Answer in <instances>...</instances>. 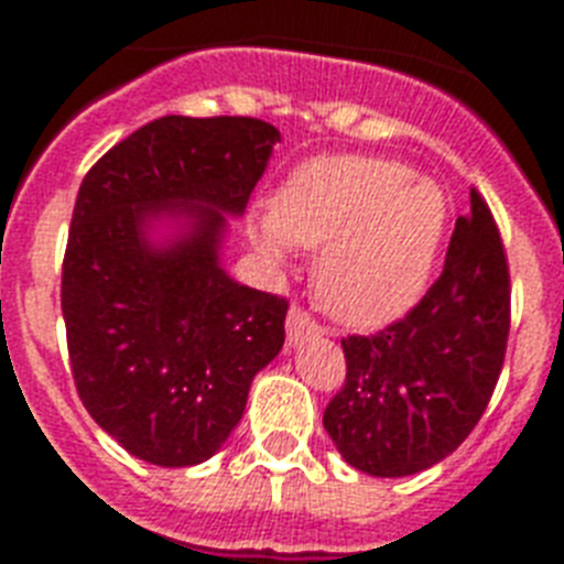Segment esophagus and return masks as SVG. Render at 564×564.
<instances>
[{
	"mask_svg": "<svg viewBox=\"0 0 564 564\" xmlns=\"http://www.w3.org/2000/svg\"><path fill=\"white\" fill-rule=\"evenodd\" d=\"M318 336V325L301 307H292L286 316V348H299L307 339Z\"/></svg>",
	"mask_w": 564,
	"mask_h": 564,
	"instance_id": "esophagus-1",
	"label": "esophagus"
}]
</instances>
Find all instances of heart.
<instances>
[{"mask_svg":"<svg viewBox=\"0 0 564 564\" xmlns=\"http://www.w3.org/2000/svg\"><path fill=\"white\" fill-rule=\"evenodd\" d=\"M447 234L433 181L383 158H318L251 219L254 246L283 263L292 246L322 251L316 295L343 325L386 327L427 292Z\"/></svg>","mask_w":564,"mask_h":564,"instance_id":"1","label":"heart"}]
</instances>
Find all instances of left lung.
I'll return each mask as SVG.
<instances>
[{"label": "left lung", "mask_w": 564, "mask_h": 564, "mask_svg": "<svg viewBox=\"0 0 564 564\" xmlns=\"http://www.w3.org/2000/svg\"><path fill=\"white\" fill-rule=\"evenodd\" d=\"M509 269L491 210L471 189L445 269L419 307L375 336L343 339L348 377L325 430L348 465L410 477L454 454L486 412L507 354Z\"/></svg>", "instance_id": "obj_1"}]
</instances>
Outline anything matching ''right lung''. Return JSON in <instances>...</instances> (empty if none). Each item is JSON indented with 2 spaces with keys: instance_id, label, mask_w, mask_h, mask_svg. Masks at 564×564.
<instances>
[{
  "instance_id": "add662e5",
  "label": "right lung",
  "mask_w": 564,
  "mask_h": 564,
  "mask_svg": "<svg viewBox=\"0 0 564 564\" xmlns=\"http://www.w3.org/2000/svg\"><path fill=\"white\" fill-rule=\"evenodd\" d=\"M274 143L263 119L161 117L82 181L61 281L75 389L143 463L210 459L281 354L286 299L221 265Z\"/></svg>"
}]
</instances>
